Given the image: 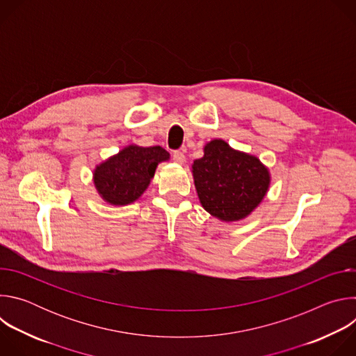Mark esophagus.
Here are the masks:
<instances>
[{
    "instance_id": "obj_1",
    "label": "esophagus",
    "mask_w": 356,
    "mask_h": 356,
    "mask_svg": "<svg viewBox=\"0 0 356 356\" xmlns=\"http://www.w3.org/2000/svg\"><path fill=\"white\" fill-rule=\"evenodd\" d=\"M172 159H173L176 163L183 165V163L186 162V155H184V152H183V150H175V152H173V155H172Z\"/></svg>"
}]
</instances>
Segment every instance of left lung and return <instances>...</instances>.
Masks as SVG:
<instances>
[{
	"mask_svg": "<svg viewBox=\"0 0 356 356\" xmlns=\"http://www.w3.org/2000/svg\"><path fill=\"white\" fill-rule=\"evenodd\" d=\"M193 177L201 206L222 221L249 216L265 197L270 176L255 156L214 139L204 147V156L193 165Z\"/></svg>",
	"mask_w": 356,
	"mask_h": 356,
	"instance_id": "1",
	"label": "left lung"
}]
</instances>
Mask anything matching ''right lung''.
I'll return each instance as SVG.
<instances>
[{"label": "right lung", "mask_w": 356, "mask_h": 356, "mask_svg": "<svg viewBox=\"0 0 356 356\" xmlns=\"http://www.w3.org/2000/svg\"><path fill=\"white\" fill-rule=\"evenodd\" d=\"M168 159L169 154L161 146H127L118 155L95 168V187L110 204H129L146 190L158 163Z\"/></svg>", "instance_id": "right-lung-1"}]
</instances>
